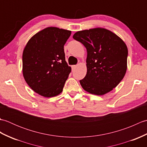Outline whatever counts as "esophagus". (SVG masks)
<instances>
[{"instance_id": "esophagus-1", "label": "esophagus", "mask_w": 147, "mask_h": 147, "mask_svg": "<svg viewBox=\"0 0 147 147\" xmlns=\"http://www.w3.org/2000/svg\"><path fill=\"white\" fill-rule=\"evenodd\" d=\"M77 67V65H72V69H73V70H74V69H76V67Z\"/></svg>"}]
</instances>
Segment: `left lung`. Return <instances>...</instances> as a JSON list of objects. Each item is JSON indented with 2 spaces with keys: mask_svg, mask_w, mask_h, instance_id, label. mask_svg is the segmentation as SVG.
Returning a JSON list of instances; mask_svg holds the SVG:
<instances>
[{
  "mask_svg": "<svg viewBox=\"0 0 147 147\" xmlns=\"http://www.w3.org/2000/svg\"><path fill=\"white\" fill-rule=\"evenodd\" d=\"M73 37L87 51V73L80 81L82 88L96 95L111 92L126 74L128 52L125 43L113 32L101 28L80 31Z\"/></svg>",
  "mask_w": 147,
  "mask_h": 147,
  "instance_id": "1",
  "label": "left lung"
}]
</instances>
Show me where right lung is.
<instances>
[{
  "instance_id": "obj_1",
  "label": "right lung",
  "mask_w": 147,
  "mask_h": 147,
  "mask_svg": "<svg viewBox=\"0 0 147 147\" xmlns=\"http://www.w3.org/2000/svg\"><path fill=\"white\" fill-rule=\"evenodd\" d=\"M71 31L48 27L28 42L23 53V74L34 92L45 97L62 92L71 68L65 59L64 45Z\"/></svg>"
}]
</instances>
